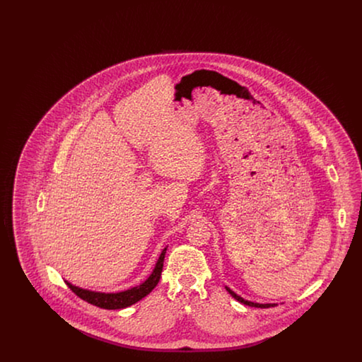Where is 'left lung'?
I'll return each mask as SVG.
<instances>
[{
  "instance_id": "left-lung-1",
  "label": "left lung",
  "mask_w": 362,
  "mask_h": 362,
  "mask_svg": "<svg viewBox=\"0 0 362 362\" xmlns=\"http://www.w3.org/2000/svg\"><path fill=\"white\" fill-rule=\"evenodd\" d=\"M225 289L228 291V293H229L233 298H236L239 303L244 304V305H248V307H255V308H270V307H276V304H259V303H252V301H248V300L243 298L241 296L236 294V293L233 292V291H232L230 288H228V286H225Z\"/></svg>"
}]
</instances>
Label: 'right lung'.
Returning <instances> with one entry per match:
<instances>
[{
  "instance_id": "1",
  "label": "right lung",
  "mask_w": 362,
  "mask_h": 362,
  "mask_svg": "<svg viewBox=\"0 0 362 362\" xmlns=\"http://www.w3.org/2000/svg\"><path fill=\"white\" fill-rule=\"evenodd\" d=\"M167 248L168 247H165L161 251L151 276H148L142 284H139L137 286H133L130 289L121 291V292H96V291H89V289L76 286V285L70 284L69 281H65V282L80 298H83L84 301L92 304V305H96V307L103 308V310H123L126 307H130V305L136 304L139 300H142L145 296H148L149 293L155 289L156 285L158 284V281L161 278V272H163V264H164Z\"/></svg>"
}]
</instances>
